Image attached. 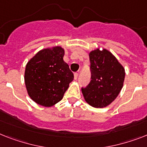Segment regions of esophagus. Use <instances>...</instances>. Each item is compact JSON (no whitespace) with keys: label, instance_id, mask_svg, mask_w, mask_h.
<instances>
[{"label":"esophagus","instance_id":"esophagus-1","mask_svg":"<svg viewBox=\"0 0 147 147\" xmlns=\"http://www.w3.org/2000/svg\"><path fill=\"white\" fill-rule=\"evenodd\" d=\"M74 80H76V79L78 78V73H74Z\"/></svg>","mask_w":147,"mask_h":147}]
</instances>
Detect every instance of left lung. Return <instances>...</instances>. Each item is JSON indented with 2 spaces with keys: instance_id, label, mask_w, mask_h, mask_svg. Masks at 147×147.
Returning a JSON list of instances; mask_svg holds the SVG:
<instances>
[{
  "instance_id": "left-lung-1",
  "label": "left lung",
  "mask_w": 147,
  "mask_h": 147,
  "mask_svg": "<svg viewBox=\"0 0 147 147\" xmlns=\"http://www.w3.org/2000/svg\"><path fill=\"white\" fill-rule=\"evenodd\" d=\"M92 80L82 88L85 100L89 105L103 108L117 98L124 83L125 71L116 57L106 49L88 53Z\"/></svg>"
}]
</instances>
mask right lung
Returning a JSON list of instances; mask_svg holds the SVG:
<instances>
[{"mask_svg":"<svg viewBox=\"0 0 147 147\" xmlns=\"http://www.w3.org/2000/svg\"><path fill=\"white\" fill-rule=\"evenodd\" d=\"M64 55V48L55 46L41 49L28 61L25 87L29 97L39 105L49 107L59 102L74 80Z\"/></svg>","mask_w":147,"mask_h":147,"instance_id":"add662e5","label":"right lung"}]
</instances>
